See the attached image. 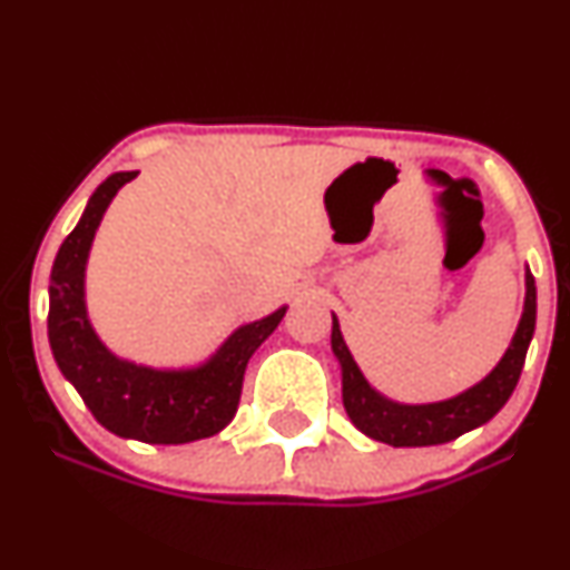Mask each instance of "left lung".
Wrapping results in <instances>:
<instances>
[{
    "mask_svg": "<svg viewBox=\"0 0 570 570\" xmlns=\"http://www.w3.org/2000/svg\"><path fill=\"white\" fill-rule=\"evenodd\" d=\"M535 330V281L533 273H525V307H522L520 326H517L512 345L503 358L482 383L453 399L434 404H399L377 394L364 381L362 370L353 362L348 345L340 335L337 318L332 316V351L343 367V404L348 417L362 434L372 440L394 444V448H429V444L453 442L466 431H472L499 412L512 396L525 364L528 345Z\"/></svg>",
    "mask_w": 570,
    "mask_h": 570,
    "instance_id": "obj_1",
    "label": "left lung"
}]
</instances>
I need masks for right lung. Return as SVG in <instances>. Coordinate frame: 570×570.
<instances>
[{"label": "right lung", "mask_w": 570, "mask_h": 570, "mask_svg": "<svg viewBox=\"0 0 570 570\" xmlns=\"http://www.w3.org/2000/svg\"><path fill=\"white\" fill-rule=\"evenodd\" d=\"M136 171L104 179L82 219L67 235L50 273L48 337L58 370L104 429L147 444H185L219 434L238 412L252 353L273 335L286 307L235 330L225 345L195 370H149L104 348L85 311V263L98 222Z\"/></svg>", "instance_id": "obj_1"}]
</instances>
